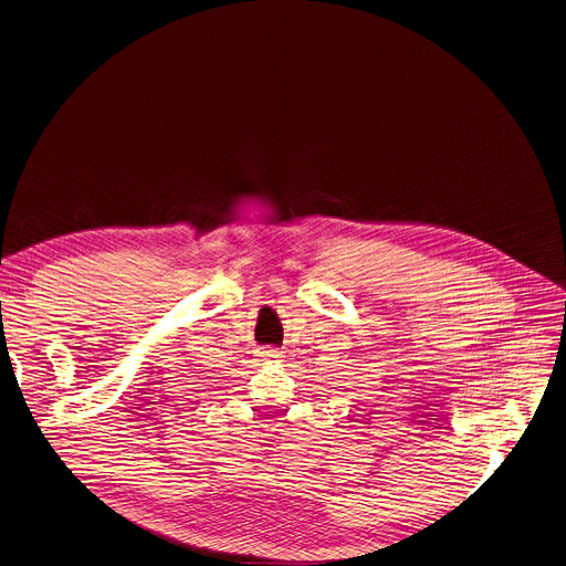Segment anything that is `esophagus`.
Listing matches in <instances>:
<instances>
[{"label": "esophagus", "instance_id": "34e87169", "mask_svg": "<svg viewBox=\"0 0 566 566\" xmlns=\"http://www.w3.org/2000/svg\"><path fill=\"white\" fill-rule=\"evenodd\" d=\"M262 356H264V358H280L282 354H280L275 347H264V349H262Z\"/></svg>", "mask_w": 566, "mask_h": 566}]
</instances>
